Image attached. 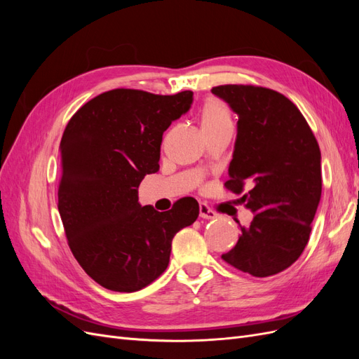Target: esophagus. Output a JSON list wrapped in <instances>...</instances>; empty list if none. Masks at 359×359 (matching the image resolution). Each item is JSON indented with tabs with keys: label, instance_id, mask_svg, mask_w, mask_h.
Segmentation results:
<instances>
[{
	"label": "esophagus",
	"instance_id": "1",
	"mask_svg": "<svg viewBox=\"0 0 359 359\" xmlns=\"http://www.w3.org/2000/svg\"><path fill=\"white\" fill-rule=\"evenodd\" d=\"M199 215L202 217V219H215V212L210 208L208 205L206 203H203V202H201L199 203Z\"/></svg>",
	"mask_w": 359,
	"mask_h": 359
}]
</instances>
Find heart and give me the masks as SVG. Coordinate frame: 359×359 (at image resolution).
Returning <instances> with one entry per match:
<instances>
[{
	"instance_id": "b5f03b06",
	"label": "heart",
	"mask_w": 359,
	"mask_h": 359,
	"mask_svg": "<svg viewBox=\"0 0 359 359\" xmlns=\"http://www.w3.org/2000/svg\"><path fill=\"white\" fill-rule=\"evenodd\" d=\"M201 119L203 130L232 126V114L229 106L220 99H208L203 103Z\"/></svg>"
}]
</instances>
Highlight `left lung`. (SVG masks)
Returning a JSON list of instances; mask_svg holds the SVG:
<instances>
[{
	"label": "left lung",
	"instance_id": "left-lung-1",
	"mask_svg": "<svg viewBox=\"0 0 359 359\" xmlns=\"http://www.w3.org/2000/svg\"><path fill=\"white\" fill-rule=\"evenodd\" d=\"M238 114V136L226 190H250L241 201L255 214L235 247L222 255L253 277L289 268L306 248L322 194L320 149L309 123L287 97L257 85L211 90Z\"/></svg>",
	"mask_w": 359,
	"mask_h": 359
}]
</instances>
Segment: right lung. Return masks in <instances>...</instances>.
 <instances>
[{
  "label": "right lung",
  "mask_w": 359,
  "mask_h": 359,
  "mask_svg": "<svg viewBox=\"0 0 359 359\" xmlns=\"http://www.w3.org/2000/svg\"><path fill=\"white\" fill-rule=\"evenodd\" d=\"M191 102V91L116 88L86 102L64 130L58 211L73 256L106 289L153 283L168 268L172 238L198 219L193 198L165 212L137 202L140 181L160 168L163 133Z\"/></svg>",
  "instance_id": "1"
}]
</instances>
